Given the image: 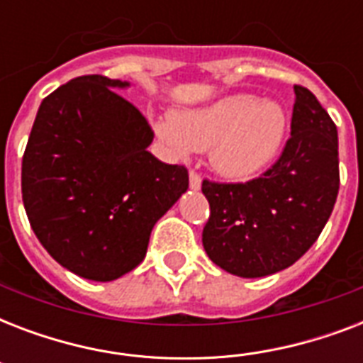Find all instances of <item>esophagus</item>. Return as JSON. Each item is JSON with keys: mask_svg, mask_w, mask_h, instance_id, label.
<instances>
[{"mask_svg": "<svg viewBox=\"0 0 363 363\" xmlns=\"http://www.w3.org/2000/svg\"><path fill=\"white\" fill-rule=\"evenodd\" d=\"M199 186H201V175H199L198 171H190V188L198 190Z\"/></svg>", "mask_w": 363, "mask_h": 363, "instance_id": "esophagus-1", "label": "esophagus"}]
</instances>
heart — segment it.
Masks as SVG:
<instances>
[{
	"label": "heart",
	"instance_id": "obj_1",
	"mask_svg": "<svg viewBox=\"0 0 363 363\" xmlns=\"http://www.w3.org/2000/svg\"><path fill=\"white\" fill-rule=\"evenodd\" d=\"M284 130V111L250 94H233L156 122V133L177 154L211 150L213 167L230 179H247L264 169L275 158Z\"/></svg>",
	"mask_w": 363,
	"mask_h": 363
}]
</instances>
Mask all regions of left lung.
<instances>
[{
	"mask_svg": "<svg viewBox=\"0 0 363 363\" xmlns=\"http://www.w3.org/2000/svg\"><path fill=\"white\" fill-rule=\"evenodd\" d=\"M290 137L269 169L247 182L205 179L207 256L245 279L290 267L318 239L339 192L337 128L315 94L296 84Z\"/></svg>",
	"mask_w": 363,
	"mask_h": 363,
	"instance_id": "left-lung-1",
	"label": "left lung"
}]
</instances>
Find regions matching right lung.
I'll list each match as a JSON object with an SVG mask.
<instances>
[{
  "label": "right lung",
  "mask_w": 363,
  "mask_h": 363,
  "mask_svg": "<svg viewBox=\"0 0 363 363\" xmlns=\"http://www.w3.org/2000/svg\"><path fill=\"white\" fill-rule=\"evenodd\" d=\"M128 82L77 77L43 99L22 158L31 230L60 265L115 281L147 254L154 224L186 192L184 165L148 152L154 131L113 90Z\"/></svg>",
  "instance_id": "obj_1"
}]
</instances>
